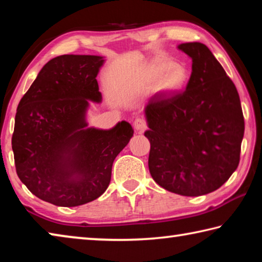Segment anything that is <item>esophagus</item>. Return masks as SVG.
Segmentation results:
<instances>
[{"label":"esophagus","mask_w":262,"mask_h":262,"mask_svg":"<svg viewBox=\"0 0 262 262\" xmlns=\"http://www.w3.org/2000/svg\"><path fill=\"white\" fill-rule=\"evenodd\" d=\"M133 126H134L135 130H137L139 133H142L147 129V122L141 118H136L134 120V123H133Z\"/></svg>","instance_id":"obj_1"}]
</instances>
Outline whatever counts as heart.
I'll use <instances>...</instances> for the list:
<instances>
[{"label":"heart","mask_w":262,"mask_h":262,"mask_svg":"<svg viewBox=\"0 0 262 262\" xmlns=\"http://www.w3.org/2000/svg\"><path fill=\"white\" fill-rule=\"evenodd\" d=\"M166 64L165 61H156L142 66L127 83V88L137 94L148 92L154 88L164 94L181 90L188 79L187 68L177 62Z\"/></svg>","instance_id":"b5f03b06"}]
</instances>
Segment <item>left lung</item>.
I'll use <instances>...</instances> for the list:
<instances>
[{
    "instance_id": "left-lung-1",
    "label": "left lung",
    "mask_w": 262,
    "mask_h": 262,
    "mask_svg": "<svg viewBox=\"0 0 262 262\" xmlns=\"http://www.w3.org/2000/svg\"><path fill=\"white\" fill-rule=\"evenodd\" d=\"M178 48L192 57V74L185 91L157 94L145 106L149 171L168 192L200 196L236 171L245 123L237 89L209 48Z\"/></svg>"
}]
</instances>
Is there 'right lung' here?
I'll return each mask as SVG.
<instances>
[{"mask_svg": "<svg viewBox=\"0 0 262 262\" xmlns=\"http://www.w3.org/2000/svg\"><path fill=\"white\" fill-rule=\"evenodd\" d=\"M96 55H61L43 66L20 99L12 134L16 172L31 193L60 207L91 202L107 189L132 126L85 128L89 100L100 101Z\"/></svg>", "mask_w": 262, "mask_h": 262, "instance_id": "obj_1", "label": "right lung"}]
</instances>
